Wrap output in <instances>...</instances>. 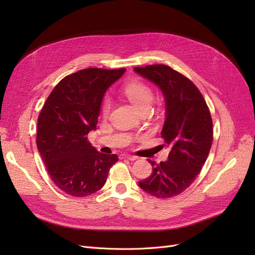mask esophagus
I'll return each mask as SVG.
<instances>
[{
	"label": "esophagus",
	"mask_w": 255,
	"mask_h": 255,
	"mask_svg": "<svg viewBox=\"0 0 255 255\" xmlns=\"http://www.w3.org/2000/svg\"><path fill=\"white\" fill-rule=\"evenodd\" d=\"M121 158H125V159H128V160H136L137 157L134 156V155H129V154H123V155H121Z\"/></svg>",
	"instance_id": "1"
}]
</instances>
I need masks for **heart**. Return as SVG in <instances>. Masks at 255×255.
Wrapping results in <instances>:
<instances>
[{
    "instance_id": "heart-1",
    "label": "heart",
    "mask_w": 255,
    "mask_h": 255,
    "mask_svg": "<svg viewBox=\"0 0 255 255\" xmlns=\"http://www.w3.org/2000/svg\"><path fill=\"white\" fill-rule=\"evenodd\" d=\"M125 95L129 100V102L132 103L138 111H142L143 109H150V106L153 101V91L151 88L141 82H132L126 85L125 87ZM112 102L109 97H105L103 99L101 111L104 116L109 115L111 111Z\"/></svg>"
}]
</instances>
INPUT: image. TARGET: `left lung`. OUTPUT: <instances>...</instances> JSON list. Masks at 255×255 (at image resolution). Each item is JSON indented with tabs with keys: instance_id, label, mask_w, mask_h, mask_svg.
<instances>
[{
	"instance_id": "left-lung-1",
	"label": "left lung",
	"mask_w": 255,
	"mask_h": 255,
	"mask_svg": "<svg viewBox=\"0 0 255 255\" xmlns=\"http://www.w3.org/2000/svg\"><path fill=\"white\" fill-rule=\"evenodd\" d=\"M134 71L163 92L166 119L161 137L168 159L150 160L152 174L138 182L142 190L160 199L180 195L201 171L213 142V121L201 92L186 76L166 65L136 67Z\"/></svg>"
}]
</instances>
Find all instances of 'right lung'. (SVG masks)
Returning <instances> with one entry per match:
<instances>
[{
  "mask_svg": "<svg viewBox=\"0 0 255 255\" xmlns=\"http://www.w3.org/2000/svg\"><path fill=\"white\" fill-rule=\"evenodd\" d=\"M126 69L88 68L66 76L50 94L38 117L36 143L56 186L73 197L101 189L116 154L97 151L87 140L97 128L105 92Z\"/></svg>",
  "mask_w": 255,
  "mask_h": 255,
  "instance_id": "right-lung-1",
  "label": "right lung"
}]
</instances>
